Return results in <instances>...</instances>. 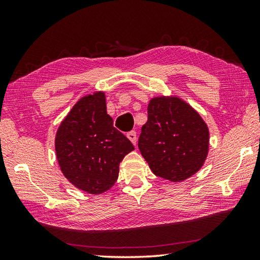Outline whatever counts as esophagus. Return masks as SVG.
<instances>
[{
	"label": "esophagus",
	"mask_w": 260,
	"mask_h": 260,
	"mask_svg": "<svg viewBox=\"0 0 260 260\" xmlns=\"http://www.w3.org/2000/svg\"><path fill=\"white\" fill-rule=\"evenodd\" d=\"M127 138H128L129 140H131V142L134 144H136V140H138V138H136V132L135 131H132V132H129L128 134H127Z\"/></svg>",
	"instance_id": "obj_1"
}]
</instances>
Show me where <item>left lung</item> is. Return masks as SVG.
I'll use <instances>...</instances> for the list:
<instances>
[{"instance_id": "1", "label": "left lung", "mask_w": 260, "mask_h": 260, "mask_svg": "<svg viewBox=\"0 0 260 260\" xmlns=\"http://www.w3.org/2000/svg\"><path fill=\"white\" fill-rule=\"evenodd\" d=\"M209 135L208 125L188 103L177 96H158L148 104L139 149L153 174L180 182L203 166Z\"/></svg>"}]
</instances>
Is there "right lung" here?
I'll return each instance as SVG.
<instances>
[{
  "label": "right lung",
  "instance_id": "right-lung-1",
  "mask_svg": "<svg viewBox=\"0 0 260 260\" xmlns=\"http://www.w3.org/2000/svg\"><path fill=\"white\" fill-rule=\"evenodd\" d=\"M55 149L64 177L78 189L99 195L117 181L120 161L134 146L113 127L105 94L96 91L79 100L60 122Z\"/></svg>",
  "mask_w": 260,
  "mask_h": 260
}]
</instances>
